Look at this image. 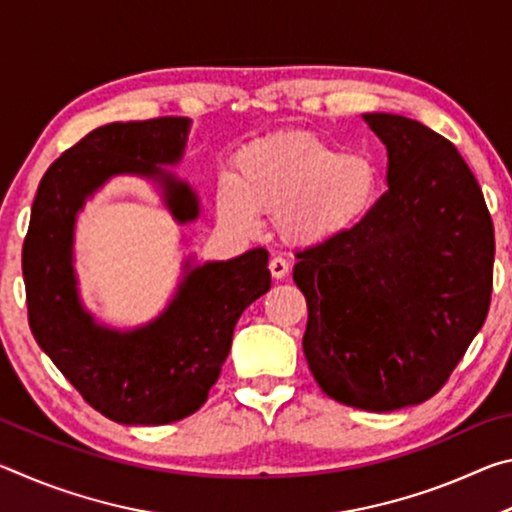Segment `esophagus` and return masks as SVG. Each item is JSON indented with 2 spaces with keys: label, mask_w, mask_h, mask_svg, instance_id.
Returning a JSON list of instances; mask_svg holds the SVG:
<instances>
[{
  "label": "esophagus",
  "mask_w": 512,
  "mask_h": 512,
  "mask_svg": "<svg viewBox=\"0 0 512 512\" xmlns=\"http://www.w3.org/2000/svg\"><path fill=\"white\" fill-rule=\"evenodd\" d=\"M268 268H271V275L275 280H282V277L289 275V262L284 257H271Z\"/></svg>",
  "instance_id": "34e87169"
}]
</instances>
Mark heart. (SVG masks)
<instances>
[{
	"label": "heart",
	"instance_id": "heart-1",
	"mask_svg": "<svg viewBox=\"0 0 512 512\" xmlns=\"http://www.w3.org/2000/svg\"><path fill=\"white\" fill-rule=\"evenodd\" d=\"M377 192L370 155L307 133H280L237 153L235 173L216 183V210L244 232H257L262 214H275L284 241L318 246L357 228Z\"/></svg>",
	"mask_w": 512,
	"mask_h": 512
}]
</instances>
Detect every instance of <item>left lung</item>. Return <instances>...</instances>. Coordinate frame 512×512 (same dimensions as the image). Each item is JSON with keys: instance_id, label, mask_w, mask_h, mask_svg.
Returning <instances> with one entry per match:
<instances>
[{"instance_id": "left-lung-1", "label": "left lung", "mask_w": 512, "mask_h": 512, "mask_svg": "<svg viewBox=\"0 0 512 512\" xmlns=\"http://www.w3.org/2000/svg\"><path fill=\"white\" fill-rule=\"evenodd\" d=\"M388 189L345 235L300 250L302 350L332 400L395 411L436 395L485 323L495 228L456 146L420 121L370 112Z\"/></svg>"}]
</instances>
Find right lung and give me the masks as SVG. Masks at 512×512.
<instances>
[{
	"label": "right lung",
	"instance_id": "right-lung-1",
	"mask_svg": "<svg viewBox=\"0 0 512 512\" xmlns=\"http://www.w3.org/2000/svg\"><path fill=\"white\" fill-rule=\"evenodd\" d=\"M187 117L115 121L76 142L40 180L22 248L31 332L92 409L119 424H169L201 409L244 309L271 289L268 253L189 268L149 325L119 332L83 309L72 264L76 214L108 178H151L178 223L198 216L194 189L160 164L183 158Z\"/></svg>",
	"mask_w": 512,
	"mask_h": 512
}]
</instances>
